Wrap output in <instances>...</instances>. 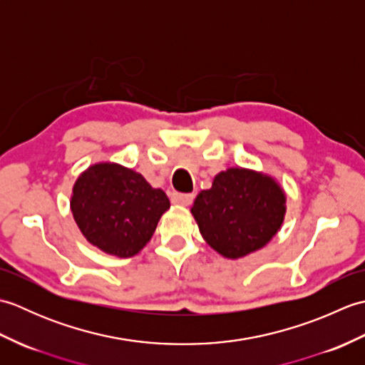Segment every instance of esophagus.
Wrapping results in <instances>:
<instances>
[{"instance_id":"obj_1","label":"esophagus","mask_w":365,"mask_h":365,"mask_svg":"<svg viewBox=\"0 0 365 365\" xmlns=\"http://www.w3.org/2000/svg\"><path fill=\"white\" fill-rule=\"evenodd\" d=\"M170 200H173V204L177 205H191L192 200H195V195H180V192H173L170 195Z\"/></svg>"}]
</instances>
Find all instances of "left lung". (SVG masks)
<instances>
[{"label":"left lung","instance_id":"obj_1","mask_svg":"<svg viewBox=\"0 0 365 365\" xmlns=\"http://www.w3.org/2000/svg\"><path fill=\"white\" fill-rule=\"evenodd\" d=\"M191 213L205 242L227 259H240L265 246L281 229L285 195L268 175L230 168L200 191Z\"/></svg>","mask_w":365,"mask_h":365}]
</instances>
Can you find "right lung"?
Returning <instances> with one entry per match:
<instances>
[{
  "mask_svg": "<svg viewBox=\"0 0 365 365\" xmlns=\"http://www.w3.org/2000/svg\"><path fill=\"white\" fill-rule=\"evenodd\" d=\"M169 207L165 191L115 163H98L84 170L71 200L73 218L88 242L123 259L149 243Z\"/></svg>",
  "mask_w": 365,
  "mask_h": 365,
  "instance_id": "obj_1",
  "label": "right lung"
}]
</instances>
